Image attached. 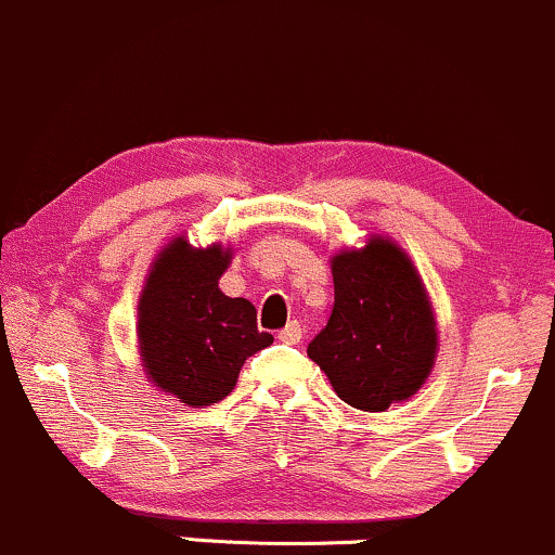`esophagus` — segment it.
<instances>
[{"instance_id": "obj_1", "label": "esophagus", "mask_w": 555, "mask_h": 555, "mask_svg": "<svg viewBox=\"0 0 555 555\" xmlns=\"http://www.w3.org/2000/svg\"><path fill=\"white\" fill-rule=\"evenodd\" d=\"M301 335H304V327L298 320H291L288 325L278 333V340H283V344H301Z\"/></svg>"}]
</instances>
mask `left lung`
<instances>
[{
  "mask_svg": "<svg viewBox=\"0 0 555 555\" xmlns=\"http://www.w3.org/2000/svg\"><path fill=\"white\" fill-rule=\"evenodd\" d=\"M335 304L307 353L333 390L361 412H385L425 385L438 327L425 283L401 246L372 235L330 259Z\"/></svg>",
  "mask_w": 555,
  "mask_h": 555,
  "instance_id": "1",
  "label": "left lung"
}]
</instances>
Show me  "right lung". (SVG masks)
I'll return each mask as SVG.
<instances>
[{"label":"right lung","mask_w":555,"mask_h":555,"mask_svg":"<svg viewBox=\"0 0 555 555\" xmlns=\"http://www.w3.org/2000/svg\"><path fill=\"white\" fill-rule=\"evenodd\" d=\"M233 248H194L178 235L154 259L139 298V353L149 379L185 406H211L241 366L272 344L246 298L220 291Z\"/></svg>","instance_id":"1"}]
</instances>
